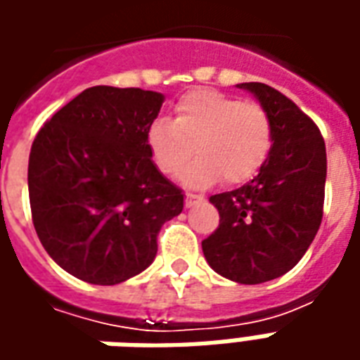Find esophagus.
<instances>
[{"label": "esophagus", "instance_id": "1", "mask_svg": "<svg viewBox=\"0 0 360 360\" xmlns=\"http://www.w3.org/2000/svg\"><path fill=\"white\" fill-rule=\"evenodd\" d=\"M200 200H202V196L200 195H193V193H187V195H185V206H187V208L195 206V204L200 202Z\"/></svg>", "mask_w": 360, "mask_h": 360}]
</instances>
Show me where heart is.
Returning <instances> with one entry per match:
<instances>
[{"label": "heart", "mask_w": 360, "mask_h": 360, "mask_svg": "<svg viewBox=\"0 0 360 360\" xmlns=\"http://www.w3.org/2000/svg\"><path fill=\"white\" fill-rule=\"evenodd\" d=\"M271 136L264 105L200 89L181 96L172 123L156 121L150 127L146 146L152 162L167 177L185 167L195 146L198 158L181 179L187 187L204 188L221 177L229 185L252 179L270 154Z\"/></svg>", "instance_id": "obj_1"}]
</instances>
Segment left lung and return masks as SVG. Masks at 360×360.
<instances>
[{
  "mask_svg": "<svg viewBox=\"0 0 360 360\" xmlns=\"http://www.w3.org/2000/svg\"><path fill=\"white\" fill-rule=\"evenodd\" d=\"M271 119V148L247 185L210 196L219 226L202 252L219 276L257 285L291 270L307 252L324 212L326 144L316 123L279 90L243 82Z\"/></svg>",
  "mask_w": 360,
  "mask_h": 360,
  "instance_id": "obj_1",
  "label": "left lung"
}]
</instances>
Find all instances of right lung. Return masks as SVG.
<instances>
[{
	"label": "right lung",
	"instance_id": "1",
	"mask_svg": "<svg viewBox=\"0 0 360 360\" xmlns=\"http://www.w3.org/2000/svg\"><path fill=\"white\" fill-rule=\"evenodd\" d=\"M164 96L92 86L56 111L28 158L38 239L65 271L115 285L146 270L158 233L183 210L181 188L150 158L146 133Z\"/></svg>",
	"mask_w": 360,
	"mask_h": 360
}]
</instances>
